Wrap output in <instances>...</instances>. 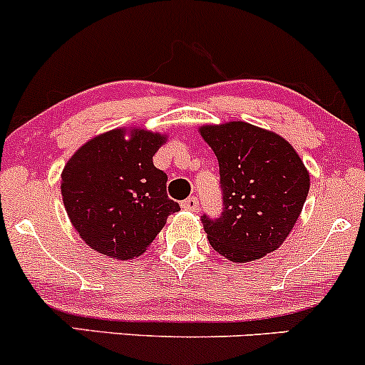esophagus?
Masks as SVG:
<instances>
[{
  "label": "esophagus",
  "mask_w": 365,
  "mask_h": 365,
  "mask_svg": "<svg viewBox=\"0 0 365 365\" xmlns=\"http://www.w3.org/2000/svg\"><path fill=\"white\" fill-rule=\"evenodd\" d=\"M182 209L193 210V212H198V210H200L198 197H190V198L184 200V202H182Z\"/></svg>",
  "instance_id": "1"
}]
</instances>
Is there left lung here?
I'll use <instances>...</instances> for the list:
<instances>
[{"mask_svg": "<svg viewBox=\"0 0 365 365\" xmlns=\"http://www.w3.org/2000/svg\"><path fill=\"white\" fill-rule=\"evenodd\" d=\"M219 162L222 212L203 214L215 252L233 262L259 259L284 244L309 190L299 155L280 135L245 121L200 128Z\"/></svg>", "mask_w": 365, "mask_h": 365, "instance_id": "left-lung-1", "label": "left lung"}]
</instances>
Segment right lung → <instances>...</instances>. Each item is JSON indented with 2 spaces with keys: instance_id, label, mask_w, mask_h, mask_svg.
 Here are the masks:
<instances>
[{
  "instance_id": "obj_1",
  "label": "right lung",
  "mask_w": 365,
  "mask_h": 365,
  "mask_svg": "<svg viewBox=\"0 0 365 365\" xmlns=\"http://www.w3.org/2000/svg\"><path fill=\"white\" fill-rule=\"evenodd\" d=\"M165 137L146 130L106 132L81 146L62 172V200L74 230L115 259L143 254L181 210L167 197V174L153 165Z\"/></svg>"
}]
</instances>
